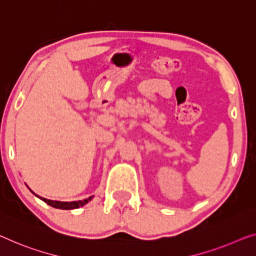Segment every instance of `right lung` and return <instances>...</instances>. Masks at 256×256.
<instances>
[{"mask_svg":"<svg viewBox=\"0 0 256 256\" xmlns=\"http://www.w3.org/2000/svg\"><path fill=\"white\" fill-rule=\"evenodd\" d=\"M26 185V184H25ZM28 186V185H26ZM28 190H30V192H32L34 196H38L39 198V199H41L42 201H44L46 204H49V206H52V207H54V208H57V209H66V210H68V209H77V208H79V207H82V206H85L87 202L88 201H90L92 199H93V196H90L88 199H85V200H79V201H71V202H63V201H54V200H48V199H46V198H42V196H38V194H36L33 192L32 190H30V188H28Z\"/></svg>","mask_w":256,"mask_h":256,"instance_id":"obj_1","label":"right lung"}]
</instances>
